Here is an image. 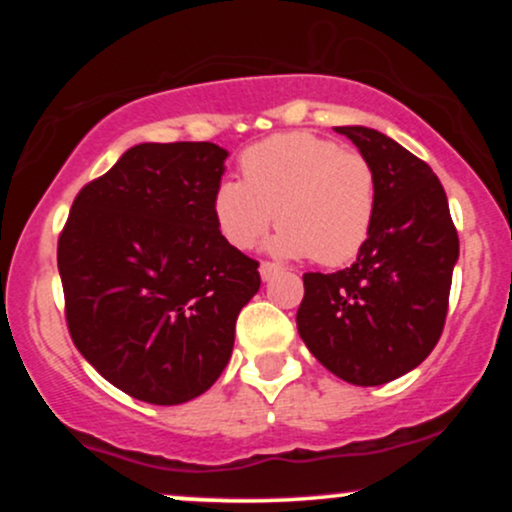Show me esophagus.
<instances>
[{"instance_id":"esophagus-1","label":"esophagus","mask_w":512,"mask_h":512,"mask_svg":"<svg viewBox=\"0 0 512 512\" xmlns=\"http://www.w3.org/2000/svg\"><path fill=\"white\" fill-rule=\"evenodd\" d=\"M281 272V267L276 262H269V260H264L262 264H260V274H262V279L264 281H272L276 274Z\"/></svg>"}]
</instances>
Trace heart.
Returning <instances> with one entry per match:
<instances>
[{"label":"heart","instance_id":"1","mask_svg":"<svg viewBox=\"0 0 512 512\" xmlns=\"http://www.w3.org/2000/svg\"><path fill=\"white\" fill-rule=\"evenodd\" d=\"M243 180H221L211 195L216 231L238 250L255 248L279 216L272 240L284 257L325 267L351 262L373 231L378 175L361 151L313 132H284L240 154Z\"/></svg>","mask_w":512,"mask_h":512}]
</instances>
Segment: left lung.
<instances>
[{
    "label": "left lung",
    "instance_id": "1",
    "mask_svg": "<svg viewBox=\"0 0 512 512\" xmlns=\"http://www.w3.org/2000/svg\"><path fill=\"white\" fill-rule=\"evenodd\" d=\"M373 163L378 214L356 262L303 274L298 334L351 385H385L438 344L460 238L431 166L368 127H337Z\"/></svg>",
    "mask_w": 512,
    "mask_h": 512
}]
</instances>
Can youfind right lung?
I'll return each instance as SVG.
<instances>
[{
	"label": "right lung",
	"instance_id": "obj_1",
	"mask_svg": "<svg viewBox=\"0 0 512 512\" xmlns=\"http://www.w3.org/2000/svg\"><path fill=\"white\" fill-rule=\"evenodd\" d=\"M226 151L132 146L76 195L60 240L64 317L81 356L149 404H182L219 380L260 262L216 231Z\"/></svg>",
	"mask_w": 512,
	"mask_h": 512
}]
</instances>
